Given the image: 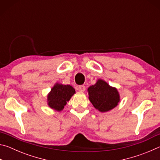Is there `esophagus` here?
I'll return each mask as SVG.
<instances>
[{
	"label": "esophagus",
	"instance_id": "1",
	"mask_svg": "<svg viewBox=\"0 0 160 160\" xmlns=\"http://www.w3.org/2000/svg\"><path fill=\"white\" fill-rule=\"evenodd\" d=\"M78 90L81 92H83L85 91V87L84 85H80L78 87Z\"/></svg>",
	"mask_w": 160,
	"mask_h": 160
}]
</instances>
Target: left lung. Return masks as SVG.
<instances>
[{"instance_id": "8db88e82", "label": "left lung", "mask_w": 160, "mask_h": 160, "mask_svg": "<svg viewBox=\"0 0 160 160\" xmlns=\"http://www.w3.org/2000/svg\"><path fill=\"white\" fill-rule=\"evenodd\" d=\"M89 99L94 107L101 112H106L113 109L120 101L117 90L109 84L99 79L95 85L88 88Z\"/></svg>"}]
</instances>
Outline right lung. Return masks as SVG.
Returning <instances> with one entry per match:
<instances>
[{"instance_id":"obj_1","label":"right lung","mask_w":160,"mask_h":160,"mask_svg":"<svg viewBox=\"0 0 160 160\" xmlns=\"http://www.w3.org/2000/svg\"><path fill=\"white\" fill-rule=\"evenodd\" d=\"M75 93L72 86L56 83L48 94V105L51 109L60 112Z\"/></svg>"}]
</instances>
